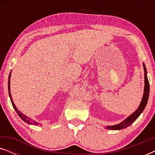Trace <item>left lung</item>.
<instances>
[{"label":"left lung","mask_w":155,"mask_h":155,"mask_svg":"<svg viewBox=\"0 0 155 155\" xmlns=\"http://www.w3.org/2000/svg\"><path fill=\"white\" fill-rule=\"evenodd\" d=\"M144 71H145V88H144V94L143 99H142L141 103L140 104L139 107L135 111L134 113L131 114L130 116H128L126 120L120 123L119 124L115 125V126H107V129H111V130H121V129L126 128L127 127L130 126L135 120L138 118V116L140 115V114L143 111L144 109L146 107V104L147 103L148 98H149V93H150V84L149 81H148L147 77V71H146V68L145 64L143 63Z\"/></svg>","instance_id":"obj_1"}]
</instances>
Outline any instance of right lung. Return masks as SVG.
<instances>
[{"label":"right lung","mask_w":155,"mask_h":155,"mask_svg":"<svg viewBox=\"0 0 155 155\" xmlns=\"http://www.w3.org/2000/svg\"><path fill=\"white\" fill-rule=\"evenodd\" d=\"M10 75H11V73H10V75H9V78H8V92H9V95H10V100H11L12 104V106H13V107H14L15 110L17 113H18V116H20V117L21 118H22V119L23 120H24L25 122L27 123V124H33V125H35V126H37V125H38V123H37V122L35 121V120H31V118H29L28 117H27V116H25V115H24V114H23L21 113V112H20V111H19V110H18V109H17L16 106L15 105V104H14V102H13V101H12V99L11 94H10Z\"/></svg>","instance_id":"add662e5"}]
</instances>
